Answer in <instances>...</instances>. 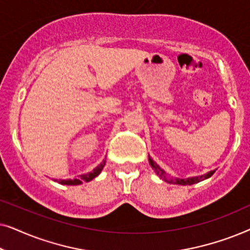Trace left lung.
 I'll return each mask as SVG.
<instances>
[{
	"label": "left lung",
	"mask_w": 250,
	"mask_h": 250,
	"mask_svg": "<svg viewBox=\"0 0 250 250\" xmlns=\"http://www.w3.org/2000/svg\"><path fill=\"white\" fill-rule=\"evenodd\" d=\"M149 163H150V165H151L152 168L155 169L156 174L160 177V179H163L164 181H166V182H168V183H176V184H181V186H191V184L198 183V182H200V181L208 179V177H210L215 173V170H210V172H208L207 174H205V175H201V176L189 177V179H175V180L170 179V180H167L165 172H164V170L160 168V167L157 165L155 162H153V160L151 159V157H149Z\"/></svg>",
	"instance_id": "8db88e82"
}]
</instances>
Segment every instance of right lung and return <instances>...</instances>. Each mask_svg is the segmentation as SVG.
<instances>
[{
	"label": "right lung",
	"mask_w": 250,
	"mask_h": 250,
	"mask_svg": "<svg viewBox=\"0 0 250 250\" xmlns=\"http://www.w3.org/2000/svg\"><path fill=\"white\" fill-rule=\"evenodd\" d=\"M104 164H105V160H104V162H102L100 165L95 167V168L90 173L83 174V175L78 176L77 179H74V180H59V183L66 184V186H78V184H81L83 182H88V181L93 180L94 177H97L99 174L101 173V170H102V168H104ZM54 181H58V180H54Z\"/></svg>",
	"instance_id": "obj_1"
}]
</instances>
